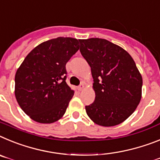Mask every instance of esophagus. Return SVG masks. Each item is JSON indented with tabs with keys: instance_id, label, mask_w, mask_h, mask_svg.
I'll use <instances>...</instances> for the list:
<instances>
[{
	"instance_id": "esophagus-1",
	"label": "esophagus",
	"mask_w": 160,
	"mask_h": 160,
	"mask_svg": "<svg viewBox=\"0 0 160 160\" xmlns=\"http://www.w3.org/2000/svg\"><path fill=\"white\" fill-rule=\"evenodd\" d=\"M84 88V84H81L80 86H78V90L79 91H81V90H83Z\"/></svg>"
}]
</instances>
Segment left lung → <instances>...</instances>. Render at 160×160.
<instances>
[{
    "mask_svg": "<svg viewBox=\"0 0 160 160\" xmlns=\"http://www.w3.org/2000/svg\"><path fill=\"white\" fill-rule=\"evenodd\" d=\"M80 52L91 68L95 101L85 106L94 123L120 124L134 113L142 98V78L134 59L122 47L106 39H79Z\"/></svg>",
    "mask_w": 160,
    "mask_h": 160,
    "instance_id": "1",
    "label": "left lung"
}]
</instances>
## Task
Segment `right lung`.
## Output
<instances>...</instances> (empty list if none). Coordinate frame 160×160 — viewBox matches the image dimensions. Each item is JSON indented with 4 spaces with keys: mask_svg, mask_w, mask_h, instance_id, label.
<instances>
[{
    "mask_svg": "<svg viewBox=\"0 0 160 160\" xmlns=\"http://www.w3.org/2000/svg\"><path fill=\"white\" fill-rule=\"evenodd\" d=\"M79 49L76 38L47 40L34 47L18 68L15 97L32 120L50 124L64 115L74 95L66 83V63Z\"/></svg>",
    "mask_w": 160,
    "mask_h": 160,
    "instance_id": "1",
    "label": "right lung"
}]
</instances>
